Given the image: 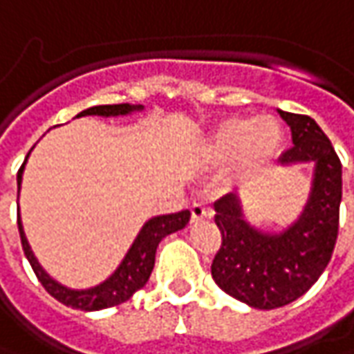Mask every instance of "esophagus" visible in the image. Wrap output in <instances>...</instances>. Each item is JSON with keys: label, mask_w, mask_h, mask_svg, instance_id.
Masks as SVG:
<instances>
[{"label": "esophagus", "mask_w": 354, "mask_h": 354, "mask_svg": "<svg viewBox=\"0 0 354 354\" xmlns=\"http://www.w3.org/2000/svg\"><path fill=\"white\" fill-rule=\"evenodd\" d=\"M189 213H192V223L213 217V209L207 207V205H203V203H194V205L189 207Z\"/></svg>", "instance_id": "obj_1"}]
</instances>
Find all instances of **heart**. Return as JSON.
Here are the masks:
<instances>
[{
    "mask_svg": "<svg viewBox=\"0 0 354 354\" xmlns=\"http://www.w3.org/2000/svg\"><path fill=\"white\" fill-rule=\"evenodd\" d=\"M283 147V127L273 116H232L223 120L205 141V157L213 165H230L242 176L268 168Z\"/></svg>",
    "mask_w": 354,
    "mask_h": 354,
    "instance_id": "obj_1",
    "label": "heart"
}]
</instances>
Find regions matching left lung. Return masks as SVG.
Listing matches in <instances>:
<instances>
[{
	"instance_id": "8db88e82",
	"label": "left lung",
	"mask_w": 354,
	"mask_h": 354,
	"mask_svg": "<svg viewBox=\"0 0 354 354\" xmlns=\"http://www.w3.org/2000/svg\"><path fill=\"white\" fill-rule=\"evenodd\" d=\"M290 126L292 145L281 165L316 160V176L302 217L279 236L261 234L242 218L234 194L215 203L221 248L211 275L227 295L258 310L287 306L308 290L328 268L339 232L341 160L328 136L306 114L279 110Z\"/></svg>"
}]
</instances>
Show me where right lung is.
<instances>
[{
	"label": "right lung",
	"mask_w": 354,
	"mask_h": 354,
	"mask_svg": "<svg viewBox=\"0 0 354 354\" xmlns=\"http://www.w3.org/2000/svg\"><path fill=\"white\" fill-rule=\"evenodd\" d=\"M139 108L141 106L104 104V106L86 108L79 116H86V114L118 116V114H127V112L139 110ZM23 168H25V162L21 165L19 172H17V186L19 187H21ZM187 221H189V211H178V213H172V215H162V217H155L151 218V221H147L145 227L141 228L139 236L136 238L133 246L129 248L126 259L122 261V266L116 269V273L112 277L104 281L102 285L88 288V290H69V288L62 287L59 283H56L54 279L48 277L44 273V269L38 266L35 254H32V250H30L28 242H26L23 225H21V217L17 215V225H19V234H21V244H23V250H25V256L32 271H35V275L38 277V281L42 283V287L56 300H59L62 304L77 310H86V312L110 308V306L122 304V302H126V300L133 297L136 290L145 287V283L151 277V271L155 268V254H157L158 242L165 236H168V234H172V232L186 227Z\"/></svg>",
	"instance_id": "add662e5"
}]
</instances>
